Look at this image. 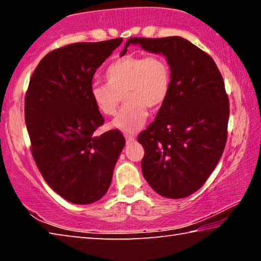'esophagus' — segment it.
I'll list each match as a JSON object with an SVG mask.
<instances>
[{
    "label": "esophagus",
    "mask_w": 261,
    "mask_h": 261,
    "mask_svg": "<svg viewBox=\"0 0 261 261\" xmlns=\"http://www.w3.org/2000/svg\"><path fill=\"white\" fill-rule=\"evenodd\" d=\"M125 140H126L127 144H131L136 140V137L132 136V135H125Z\"/></svg>",
    "instance_id": "34e87169"
}]
</instances>
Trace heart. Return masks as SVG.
Instances as JSON below:
<instances>
[{"label":"heart","mask_w":261,"mask_h":261,"mask_svg":"<svg viewBox=\"0 0 261 261\" xmlns=\"http://www.w3.org/2000/svg\"><path fill=\"white\" fill-rule=\"evenodd\" d=\"M105 78L107 84L90 87V96L101 114L113 116L124 94V107L112 122L114 129L124 134L141 129L148 117L147 107H161L171 88L170 64L159 54L120 57L106 70Z\"/></svg>","instance_id":"b5f03b06"}]
</instances>
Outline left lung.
<instances>
[{
	"instance_id": "left-lung-1",
	"label": "left lung",
	"mask_w": 261,
	"mask_h": 261,
	"mask_svg": "<svg viewBox=\"0 0 261 261\" xmlns=\"http://www.w3.org/2000/svg\"><path fill=\"white\" fill-rule=\"evenodd\" d=\"M130 45L166 56L171 88L155 120L138 136L141 170L160 196L185 198L213 173L227 141L229 99L213 59L187 39L130 38Z\"/></svg>"
}]
</instances>
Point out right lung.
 <instances>
[{"label":"right lung","instance_id":"obj_1","mask_svg":"<svg viewBox=\"0 0 261 261\" xmlns=\"http://www.w3.org/2000/svg\"><path fill=\"white\" fill-rule=\"evenodd\" d=\"M121 43L117 38L59 48L30 79L25 122L32 155L47 184L73 204L105 196L125 145L118 130L94 135L105 120L90 96L96 69Z\"/></svg>","mask_w":261,"mask_h":261}]
</instances>
